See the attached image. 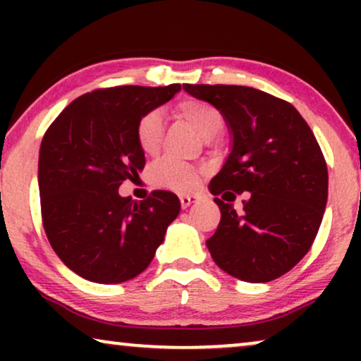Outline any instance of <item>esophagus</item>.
Returning <instances> with one entry per match:
<instances>
[{
  "label": "esophagus",
  "instance_id": "esophagus-1",
  "mask_svg": "<svg viewBox=\"0 0 361 361\" xmlns=\"http://www.w3.org/2000/svg\"><path fill=\"white\" fill-rule=\"evenodd\" d=\"M180 205H182V209H187V207H190L192 204H195L197 200H199V197L197 195H185V194H182L180 197Z\"/></svg>",
  "mask_w": 361,
  "mask_h": 361
}]
</instances>
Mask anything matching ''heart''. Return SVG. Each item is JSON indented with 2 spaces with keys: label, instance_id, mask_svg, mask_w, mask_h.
Returning a JSON list of instances; mask_svg holds the SVG:
<instances>
[{
  "label": "heart",
  "instance_id": "heart-1",
  "mask_svg": "<svg viewBox=\"0 0 361 361\" xmlns=\"http://www.w3.org/2000/svg\"><path fill=\"white\" fill-rule=\"evenodd\" d=\"M176 111L192 123L205 140H212L224 130V115L209 103L185 100L176 106ZM162 136H164V118H162L161 111H146L137 120L136 125V140L141 151L147 156L156 154L161 147ZM149 180L152 185L159 187V189L187 192L195 185L197 171L182 161L174 159V157H166L151 167Z\"/></svg>",
  "mask_w": 361,
  "mask_h": 361
}]
</instances>
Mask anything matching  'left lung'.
<instances>
[{"label": "left lung", "instance_id": "left-lung-1", "mask_svg": "<svg viewBox=\"0 0 361 361\" xmlns=\"http://www.w3.org/2000/svg\"><path fill=\"white\" fill-rule=\"evenodd\" d=\"M184 90L224 115L233 145L210 180L221 219L207 240L225 273L268 283L294 268L312 246L327 205L329 174L312 130L289 102L241 85ZM247 192L244 210L231 201Z\"/></svg>", "mask_w": 361, "mask_h": 361}]
</instances>
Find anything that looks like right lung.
I'll return each instance as SVG.
<instances>
[{"label":"right lung","instance_id":"1","mask_svg":"<svg viewBox=\"0 0 361 361\" xmlns=\"http://www.w3.org/2000/svg\"><path fill=\"white\" fill-rule=\"evenodd\" d=\"M180 90L125 85L100 88L66 106L39 151L42 225L62 263L83 279L125 283L142 273L164 241L180 202L167 190L145 200L118 189L146 164L137 120Z\"/></svg>","mask_w":361,"mask_h":361}]
</instances>
